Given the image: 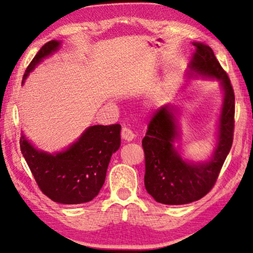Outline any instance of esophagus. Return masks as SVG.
I'll return each instance as SVG.
<instances>
[{
    "instance_id": "obj_1",
    "label": "esophagus",
    "mask_w": 253,
    "mask_h": 253,
    "mask_svg": "<svg viewBox=\"0 0 253 253\" xmlns=\"http://www.w3.org/2000/svg\"><path fill=\"white\" fill-rule=\"evenodd\" d=\"M122 138L124 140H126V142H131V140L135 138V134H134V132H132L131 129H129V128L123 127V129H122Z\"/></svg>"
}]
</instances>
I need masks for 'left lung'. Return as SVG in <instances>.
Segmentation results:
<instances>
[{"mask_svg": "<svg viewBox=\"0 0 253 253\" xmlns=\"http://www.w3.org/2000/svg\"><path fill=\"white\" fill-rule=\"evenodd\" d=\"M193 45L195 51L187 75L215 79L223 90L216 145L209 161L195 163L183 160L174 146L179 137L177 108L165 105L155 111L142 142L145 187L162 204H187L207 195L215 184L233 142L234 92L231 81L209 45L201 42H193Z\"/></svg>", "mask_w": 253, "mask_h": 253, "instance_id": "left-lung-1", "label": "left lung"}]
</instances>
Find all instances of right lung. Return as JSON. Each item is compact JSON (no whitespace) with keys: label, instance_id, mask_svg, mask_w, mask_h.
I'll return each instance as SVG.
<instances>
[{"label":"right lung","instance_id":"1","mask_svg":"<svg viewBox=\"0 0 253 253\" xmlns=\"http://www.w3.org/2000/svg\"><path fill=\"white\" fill-rule=\"evenodd\" d=\"M61 42L49 41L39 50L23 76L22 84L40 62L59 50ZM118 124L89 126L65 151L37 149L22 134L21 152L42 193L61 204H81L95 199L105 183L113 154L121 146Z\"/></svg>","mask_w":253,"mask_h":253}]
</instances>
